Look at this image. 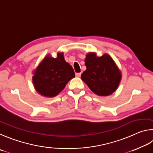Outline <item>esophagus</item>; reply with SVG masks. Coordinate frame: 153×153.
Instances as JSON below:
<instances>
[{
  "instance_id": "obj_1",
  "label": "esophagus",
  "mask_w": 153,
  "mask_h": 153,
  "mask_svg": "<svg viewBox=\"0 0 153 153\" xmlns=\"http://www.w3.org/2000/svg\"><path fill=\"white\" fill-rule=\"evenodd\" d=\"M81 72H77V73H76V76L77 77H80L81 76Z\"/></svg>"
}]
</instances>
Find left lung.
I'll list each match as a JSON object with an SVG mask.
<instances>
[{"mask_svg": "<svg viewBox=\"0 0 153 153\" xmlns=\"http://www.w3.org/2000/svg\"><path fill=\"white\" fill-rule=\"evenodd\" d=\"M85 66L87 69L81 74V79L93 93L108 96L117 89L122 75L108 54L97 57L95 53H89L85 59Z\"/></svg>", "mask_w": 153, "mask_h": 153, "instance_id": "1", "label": "left lung"}]
</instances>
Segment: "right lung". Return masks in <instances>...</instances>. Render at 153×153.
I'll list each match as a JSON object with an SVG mask.
<instances>
[{"instance_id":"add662e5","label":"right lung","mask_w":153,"mask_h":153,"mask_svg":"<svg viewBox=\"0 0 153 153\" xmlns=\"http://www.w3.org/2000/svg\"><path fill=\"white\" fill-rule=\"evenodd\" d=\"M74 76V70L64 60L63 53H58L56 58L50 56L44 58L34 72L33 82L40 95L52 97L62 91Z\"/></svg>"}]
</instances>
